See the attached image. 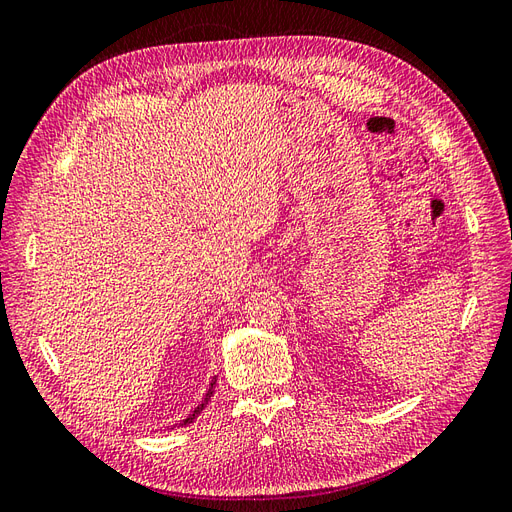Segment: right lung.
I'll return each mask as SVG.
<instances>
[{"mask_svg":"<svg viewBox=\"0 0 512 512\" xmlns=\"http://www.w3.org/2000/svg\"><path fill=\"white\" fill-rule=\"evenodd\" d=\"M215 382H218V378H215V376H213V378H211V384H209V389H207V393H205V397H203V401H200V404H198V406H196V408H194V410H192V412H190L188 416H185L181 423H177L179 427H181V425H190V423L194 421V418H196V416H198L200 412H203V410H205V406L209 404V401H211V397H213V386H215Z\"/></svg>","mask_w":512,"mask_h":512,"instance_id":"right-lung-1","label":"right lung"}]
</instances>
